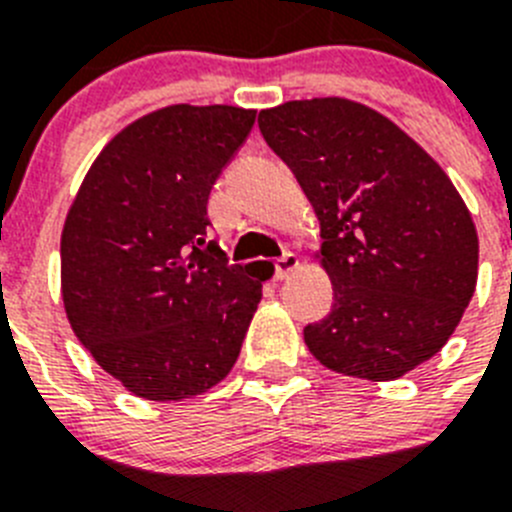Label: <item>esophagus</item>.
I'll list each match as a JSON object with an SVG mask.
<instances>
[{
	"label": "esophagus",
	"instance_id": "1",
	"mask_svg": "<svg viewBox=\"0 0 512 512\" xmlns=\"http://www.w3.org/2000/svg\"><path fill=\"white\" fill-rule=\"evenodd\" d=\"M297 266H300V259H297L295 253H282V256H279L277 261H274V277L277 279H287L289 274H292V271L297 269Z\"/></svg>",
	"mask_w": 512,
	"mask_h": 512
}]
</instances>
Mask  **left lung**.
I'll return each instance as SVG.
<instances>
[{
    "instance_id": "obj_1",
    "label": "left lung",
    "mask_w": 512,
    "mask_h": 512,
    "mask_svg": "<svg viewBox=\"0 0 512 512\" xmlns=\"http://www.w3.org/2000/svg\"><path fill=\"white\" fill-rule=\"evenodd\" d=\"M320 220L333 310L305 328L330 372L390 382L436 356L477 287L479 241L446 171L395 122L343 97L259 112Z\"/></svg>"
}]
</instances>
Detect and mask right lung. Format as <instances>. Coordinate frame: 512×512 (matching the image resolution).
I'll return each mask as SVG.
<instances>
[{"label":"right lung","mask_w":512,"mask_h":512,"mask_svg":"<svg viewBox=\"0 0 512 512\" xmlns=\"http://www.w3.org/2000/svg\"><path fill=\"white\" fill-rule=\"evenodd\" d=\"M256 112L171 104L102 148L61 233L71 330L133 395L179 402L223 382L261 302L251 264L207 241V200Z\"/></svg>","instance_id":"1"}]
</instances>
